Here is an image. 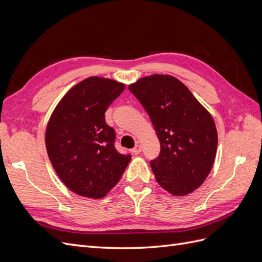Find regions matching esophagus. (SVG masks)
I'll return each instance as SVG.
<instances>
[{
	"label": "esophagus",
	"instance_id": "34e87169",
	"mask_svg": "<svg viewBox=\"0 0 262 262\" xmlns=\"http://www.w3.org/2000/svg\"><path fill=\"white\" fill-rule=\"evenodd\" d=\"M132 152L136 154V155H138V154H140L141 152H142V145L141 144H137L136 146L133 147V149H132Z\"/></svg>",
	"mask_w": 262,
	"mask_h": 262
}]
</instances>
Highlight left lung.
Listing matches in <instances>:
<instances>
[{"mask_svg": "<svg viewBox=\"0 0 262 262\" xmlns=\"http://www.w3.org/2000/svg\"><path fill=\"white\" fill-rule=\"evenodd\" d=\"M147 113L161 143L150 161L156 181L173 195H186L207 179L215 160L217 132L211 115L170 75H150L129 86Z\"/></svg>", "mask_w": 262, "mask_h": 262, "instance_id": "1", "label": "left lung"}]
</instances>
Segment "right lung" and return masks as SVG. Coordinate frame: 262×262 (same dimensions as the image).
Masks as SVG:
<instances>
[{
  "label": "right lung",
  "instance_id": "1",
  "mask_svg": "<svg viewBox=\"0 0 262 262\" xmlns=\"http://www.w3.org/2000/svg\"><path fill=\"white\" fill-rule=\"evenodd\" d=\"M124 84L92 76L71 89L50 118L46 146L50 162L64 185L77 194L98 199L121 178L131 161L119 153L115 129L105 113Z\"/></svg>",
  "mask_w": 262,
  "mask_h": 262
}]
</instances>
